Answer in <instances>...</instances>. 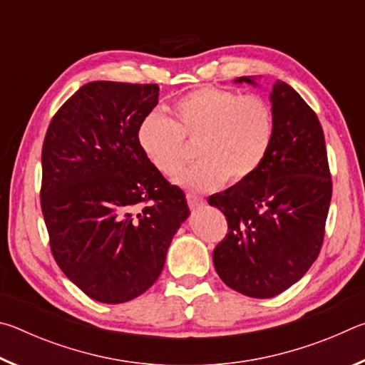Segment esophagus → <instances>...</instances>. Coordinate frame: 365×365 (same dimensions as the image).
I'll return each instance as SVG.
<instances>
[{
    "label": "esophagus",
    "mask_w": 365,
    "mask_h": 365,
    "mask_svg": "<svg viewBox=\"0 0 365 365\" xmlns=\"http://www.w3.org/2000/svg\"><path fill=\"white\" fill-rule=\"evenodd\" d=\"M187 202H188V206L191 207V209H197V207H201V206H205V200H202L201 196H195V195H187Z\"/></svg>",
    "instance_id": "esophagus-1"
}]
</instances>
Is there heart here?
I'll return each instance as SVG.
<instances>
[{
	"instance_id": "obj_1",
	"label": "heart",
	"mask_w": 365,
	"mask_h": 365,
	"mask_svg": "<svg viewBox=\"0 0 365 365\" xmlns=\"http://www.w3.org/2000/svg\"><path fill=\"white\" fill-rule=\"evenodd\" d=\"M170 110L172 120L159 113L141 120L138 145L154 169L174 177L187 160L186 144L196 143L200 163L175 178L191 191H211L227 180L246 182L261 168L274 141V109L259 95L201 86L177 100Z\"/></svg>"
}]
</instances>
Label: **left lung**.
Masks as SVG:
<instances>
[{
	"label": "left lung",
	"mask_w": 365,
	"mask_h": 365,
	"mask_svg": "<svg viewBox=\"0 0 365 365\" xmlns=\"http://www.w3.org/2000/svg\"><path fill=\"white\" fill-rule=\"evenodd\" d=\"M237 83L256 85L252 77ZM275 135L248 180L209 196L228 232L212 252L225 285L250 298H274L298 282L324 243L331 178L322 125L285 82L272 85Z\"/></svg>",
	"instance_id": "left-lung-1"
}]
</instances>
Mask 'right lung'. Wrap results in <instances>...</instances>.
I'll return each instance as SVG.
<instances>
[{
  "label": "right lung",
  "instance_id": "add662e5",
  "mask_svg": "<svg viewBox=\"0 0 365 365\" xmlns=\"http://www.w3.org/2000/svg\"><path fill=\"white\" fill-rule=\"evenodd\" d=\"M158 96L156 83L90 82L59 108L43 141L40 197L53 257L106 304L137 298L158 280L190 215L183 191L138 145Z\"/></svg>",
  "mask_w": 365,
  "mask_h": 365
}]
</instances>
